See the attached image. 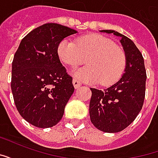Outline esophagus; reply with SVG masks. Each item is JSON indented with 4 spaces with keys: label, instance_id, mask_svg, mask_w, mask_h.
Wrapping results in <instances>:
<instances>
[{
    "label": "esophagus",
    "instance_id": "esophagus-1",
    "mask_svg": "<svg viewBox=\"0 0 158 158\" xmlns=\"http://www.w3.org/2000/svg\"><path fill=\"white\" fill-rule=\"evenodd\" d=\"M73 85L75 89H78V88H79V87L81 86L82 84H81V82H80L79 80H78V79L74 78V79H73Z\"/></svg>",
    "mask_w": 158,
    "mask_h": 158
}]
</instances>
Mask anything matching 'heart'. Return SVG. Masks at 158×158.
<instances>
[{
    "instance_id": "heart-1",
    "label": "heart",
    "mask_w": 158,
    "mask_h": 158,
    "mask_svg": "<svg viewBox=\"0 0 158 158\" xmlns=\"http://www.w3.org/2000/svg\"><path fill=\"white\" fill-rule=\"evenodd\" d=\"M57 54L66 65L77 67L88 65L74 70V75L87 82H97L102 86L118 82L124 72L127 56L120 45L102 35L79 37L77 43L65 39L59 43Z\"/></svg>"
}]
</instances>
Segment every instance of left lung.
<instances>
[{"instance_id":"left-lung-1","label":"left lung","mask_w":158,"mask_h":158,"mask_svg":"<svg viewBox=\"0 0 158 158\" xmlns=\"http://www.w3.org/2000/svg\"><path fill=\"white\" fill-rule=\"evenodd\" d=\"M101 32L119 36L127 56L124 73L107 89L90 88L89 117L94 126L106 133L126 129L142 109L146 96V71L141 52L127 36L114 30Z\"/></svg>"}]
</instances>
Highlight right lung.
Here are the masks:
<instances>
[{
    "label": "right lung",
    "mask_w": 158,
    "mask_h": 158,
    "mask_svg": "<svg viewBox=\"0 0 158 158\" xmlns=\"http://www.w3.org/2000/svg\"><path fill=\"white\" fill-rule=\"evenodd\" d=\"M75 33L58 23H45L29 32L15 52L11 81L13 99L20 115L35 127L56 125L74 91L57 47Z\"/></svg>",
    "instance_id": "add662e5"
}]
</instances>
